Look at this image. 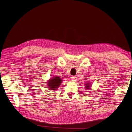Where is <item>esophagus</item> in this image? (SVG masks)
Segmentation results:
<instances>
[{
  "label": "esophagus",
  "instance_id": "34e87169",
  "mask_svg": "<svg viewBox=\"0 0 132 132\" xmlns=\"http://www.w3.org/2000/svg\"><path fill=\"white\" fill-rule=\"evenodd\" d=\"M70 79H71V81H72L73 82H75L77 81V77L75 76H72Z\"/></svg>",
  "mask_w": 132,
  "mask_h": 132
}]
</instances>
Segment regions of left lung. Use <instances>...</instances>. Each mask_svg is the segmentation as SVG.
<instances>
[{
	"mask_svg": "<svg viewBox=\"0 0 132 132\" xmlns=\"http://www.w3.org/2000/svg\"><path fill=\"white\" fill-rule=\"evenodd\" d=\"M85 87L86 88V89H87V90H90L91 88V83H85Z\"/></svg>",
	"mask_w": 132,
	"mask_h": 132,
	"instance_id": "1",
	"label": "left lung"
}]
</instances>
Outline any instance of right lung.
Instances as JSON below:
<instances>
[{
  "label": "right lung",
  "mask_w": 132,
  "mask_h": 132,
  "mask_svg": "<svg viewBox=\"0 0 132 132\" xmlns=\"http://www.w3.org/2000/svg\"><path fill=\"white\" fill-rule=\"evenodd\" d=\"M63 80L58 76H55L51 77L47 81V85L48 88L51 90H56L59 88V87L62 83Z\"/></svg>",
  "instance_id": "right-lung-1"
}]
</instances>
